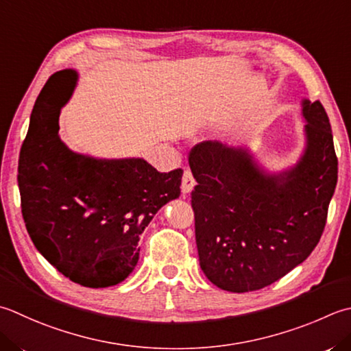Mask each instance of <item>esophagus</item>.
Returning a JSON list of instances; mask_svg holds the SVG:
<instances>
[{
  "label": "esophagus",
  "mask_w": 351,
  "mask_h": 351,
  "mask_svg": "<svg viewBox=\"0 0 351 351\" xmlns=\"http://www.w3.org/2000/svg\"><path fill=\"white\" fill-rule=\"evenodd\" d=\"M195 187V178L193 173H191L190 169H184L182 173V181H181V190L184 195H189L191 190Z\"/></svg>",
  "instance_id": "34e87169"
}]
</instances>
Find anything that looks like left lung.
Here are the masks:
<instances>
[{"label": "left lung", "instance_id": "8db88e82", "mask_svg": "<svg viewBox=\"0 0 351 351\" xmlns=\"http://www.w3.org/2000/svg\"><path fill=\"white\" fill-rule=\"evenodd\" d=\"M307 147L283 175H265L245 152L202 141L189 162L199 263L213 285L258 291L303 263L318 245L338 181L330 121L321 101L303 103Z\"/></svg>", "mask_w": 351, "mask_h": 351}]
</instances>
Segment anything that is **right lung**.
<instances>
[{
  "label": "right lung",
  "instance_id": "obj_1",
  "mask_svg": "<svg viewBox=\"0 0 351 351\" xmlns=\"http://www.w3.org/2000/svg\"><path fill=\"white\" fill-rule=\"evenodd\" d=\"M75 73L47 80L18 161L21 211L36 250L74 283L108 287L138 262V240L164 204L181 195L182 170L161 173L141 158L95 160L59 138L58 93ZM64 105V103H62Z\"/></svg>",
  "mask_w": 351,
  "mask_h": 351
}]
</instances>
